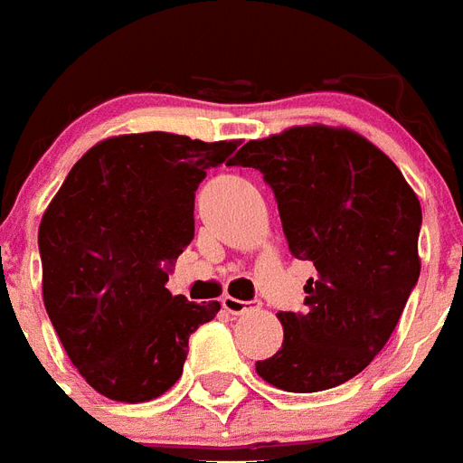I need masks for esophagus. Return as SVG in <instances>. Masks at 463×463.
Segmentation results:
<instances>
[{
  "label": "esophagus",
  "instance_id": "1",
  "mask_svg": "<svg viewBox=\"0 0 463 463\" xmlns=\"http://www.w3.org/2000/svg\"><path fill=\"white\" fill-rule=\"evenodd\" d=\"M222 307H224L229 315H244V312L251 310V302L236 300L232 295H224V298H222Z\"/></svg>",
  "mask_w": 463,
  "mask_h": 463
}]
</instances>
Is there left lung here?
Returning a JSON list of instances; mask_svg holds the SVG:
<instances>
[{
  "label": "left lung",
  "mask_w": 463,
  "mask_h": 463,
  "mask_svg": "<svg viewBox=\"0 0 463 463\" xmlns=\"http://www.w3.org/2000/svg\"><path fill=\"white\" fill-rule=\"evenodd\" d=\"M234 165L263 173L290 251L317 270L307 310L278 312L283 346L256 373L288 392L346 383L391 339L420 278L415 190L368 138L325 124L249 141Z\"/></svg>",
  "instance_id": "1"
}]
</instances>
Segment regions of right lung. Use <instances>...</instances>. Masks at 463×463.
I'll list each match as a JSON object with an SVG mask.
<instances>
[{
	"instance_id": "add662e5",
	"label": "right lung",
	"mask_w": 463,
	"mask_h": 463,
	"mask_svg": "<svg viewBox=\"0 0 463 463\" xmlns=\"http://www.w3.org/2000/svg\"><path fill=\"white\" fill-rule=\"evenodd\" d=\"M236 146L168 131L104 138L48 204L43 302L72 366L104 398L146 402L173 388L190 335L219 312L165 283L194 236V190Z\"/></svg>"
}]
</instances>
